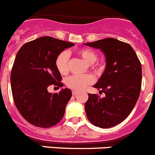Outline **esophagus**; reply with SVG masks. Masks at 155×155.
<instances>
[{"mask_svg":"<svg viewBox=\"0 0 155 155\" xmlns=\"http://www.w3.org/2000/svg\"><path fill=\"white\" fill-rule=\"evenodd\" d=\"M72 94H73V96H75V95L78 94V92H76V91H72Z\"/></svg>","mask_w":155,"mask_h":155,"instance_id":"1","label":"esophagus"}]
</instances>
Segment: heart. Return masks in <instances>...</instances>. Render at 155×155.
<instances>
[{"instance_id": "b5f03b06", "label": "heart", "mask_w": 155, "mask_h": 155, "mask_svg": "<svg viewBox=\"0 0 155 155\" xmlns=\"http://www.w3.org/2000/svg\"><path fill=\"white\" fill-rule=\"evenodd\" d=\"M77 53L88 64H94L97 60V52L91 48H82V49L78 50ZM69 58H70V55L67 51H62L56 58L55 66L61 74L65 75L68 73ZM94 67L98 70H101L104 68V65L100 63L95 64ZM94 81V78L91 74L83 75V76L72 75L67 79L66 85L67 87L71 90L80 91L86 88L88 85L93 84Z\"/></svg>"}]
</instances>
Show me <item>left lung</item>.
Wrapping results in <instances>:
<instances>
[{
    "label": "left lung",
    "mask_w": 155,
    "mask_h": 155,
    "mask_svg": "<svg viewBox=\"0 0 155 155\" xmlns=\"http://www.w3.org/2000/svg\"><path fill=\"white\" fill-rule=\"evenodd\" d=\"M101 49L106 57V68L94 86L105 97L88 94L85 111L89 121L109 128L125 120L135 106L141 87V64L131 46L109 38L85 44Z\"/></svg>",
    "instance_id": "1"
}]
</instances>
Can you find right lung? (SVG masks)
I'll use <instances>...</instances> for the list:
<instances>
[{"mask_svg":"<svg viewBox=\"0 0 155 155\" xmlns=\"http://www.w3.org/2000/svg\"><path fill=\"white\" fill-rule=\"evenodd\" d=\"M74 45L45 36L25 44L18 51L11 70V90L17 108L30 124L48 128L63 118L71 91L64 88L52 94L48 87H63L55 60L61 52Z\"/></svg>","mask_w":155,"mask_h":155,"instance_id":"obj_1","label":"right lung"}]
</instances>
